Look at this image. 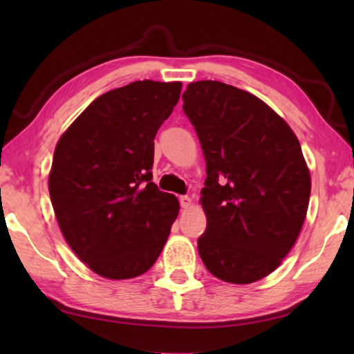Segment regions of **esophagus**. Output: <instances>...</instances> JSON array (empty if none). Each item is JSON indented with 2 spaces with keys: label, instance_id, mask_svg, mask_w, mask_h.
Returning a JSON list of instances; mask_svg holds the SVG:
<instances>
[{
  "label": "esophagus",
  "instance_id": "esophagus-1",
  "mask_svg": "<svg viewBox=\"0 0 354 354\" xmlns=\"http://www.w3.org/2000/svg\"><path fill=\"white\" fill-rule=\"evenodd\" d=\"M179 203H181V207H189L192 205V198L187 195L179 196Z\"/></svg>",
  "mask_w": 354,
  "mask_h": 354
}]
</instances>
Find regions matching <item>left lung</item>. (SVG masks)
<instances>
[{
    "mask_svg": "<svg viewBox=\"0 0 354 354\" xmlns=\"http://www.w3.org/2000/svg\"><path fill=\"white\" fill-rule=\"evenodd\" d=\"M183 101L206 159L200 257L218 279L254 283L279 267L306 218L301 147L277 112L230 84L190 82Z\"/></svg>",
    "mask_w": 354,
    "mask_h": 354,
    "instance_id": "obj_1",
    "label": "left lung"
}]
</instances>
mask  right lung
I'll use <instances>...</instances> for the list:
<instances>
[{
    "instance_id": "right-lung-1",
    "label": "right lung",
    "mask_w": 354,
    "mask_h": 354,
    "mask_svg": "<svg viewBox=\"0 0 354 354\" xmlns=\"http://www.w3.org/2000/svg\"><path fill=\"white\" fill-rule=\"evenodd\" d=\"M181 82L136 81L101 95L59 139L48 179L59 227L75 254L109 279L153 267L178 217L153 179L154 137Z\"/></svg>"
}]
</instances>
